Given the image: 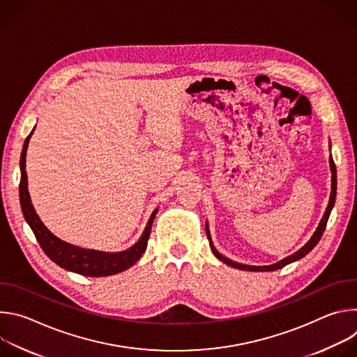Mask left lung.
<instances>
[{
	"label": "left lung",
	"mask_w": 357,
	"mask_h": 357,
	"mask_svg": "<svg viewBox=\"0 0 357 357\" xmlns=\"http://www.w3.org/2000/svg\"><path fill=\"white\" fill-rule=\"evenodd\" d=\"M331 148V146H329ZM329 165H331V174H332V185H331V196H329V202H328V206H326V211L317 227V230L314 231V234L311 236V238L305 243L298 251H295L294 254H291V256L282 259L281 261L275 263V264H271V266H247V264H241V263H237V261H233L230 259H227L226 256H223V254H220L216 247L213 245V241H212V236H211V231H209V225L206 223V234H208V238H209V244H211V248L213 251L215 256L223 261L225 264L227 266H231L234 268H238V270H243V271H275V270H280L294 261H298L301 260L302 257L307 256V254L318 244V241L321 240L324 231H325V227H326V223H328V219L331 216V212L335 206V200H336V186H337V181H336V167H335V162H333V158L331 155L329 158Z\"/></svg>",
	"instance_id": "obj_1"
}]
</instances>
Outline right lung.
Instances as JSON below:
<instances>
[{
  "label": "right lung",
  "mask_w": 357,
  "mask_h": 357,
  "mask_svg": "<svg viewBox=\"0 0 357 357\" xmlns=\"http://www.w3.org/2000/svg\"><path fill=\"white\" fill-rule=\"evenodd\" d=\"M32 132L26 137L22 146V152H21L20 200H21L24 218L29 225V227L32 229L39 245L42 247L46 256L54 263H56L59 267L80 275H86V277H107V275H114L128 270L141 259V256L146 248L148 238L151 234V227H152V223H154L158 209L152 212L138 241L130 248L123 251L107 252V251H100V250L83 248L61 240L39 219L28 192V176L25 171V162H26V149H28V144Z\"/></svg>",
  "instance_id": "1"
}]
</instances>
